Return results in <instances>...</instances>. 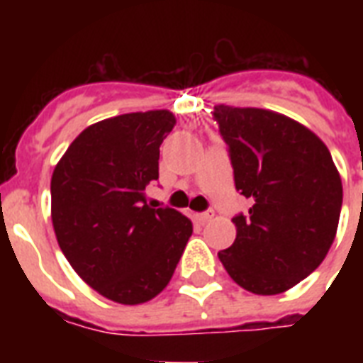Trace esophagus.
<instances>
[{"label": "esophagus", "instance_id": "obj_1", "mask_svg": "<svg viewBox=\"0 0 363 363\" xmlns=\"http://www.w3.org/2000/svg\"><path fill=\"white\" fill-rule=\"evenodd\" d=\"M213 216H215V211H205V213H199V215H196V218H198L201 224H205V222H211L213 220Z\"/></svg>", "mask_w": 363, "mask_h": 363}]
</instances>
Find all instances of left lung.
<instances>
[{"mask_svg":"<svg viewBox=\"0 0 363 363\" xmlns=\"http://www.w3.org/2000/svg\"><path fill=\"white\" fill-rule=\"evenodd\" d=\"M239 192L252 201L233 216L235 241L218 258L239 286L273 296L296 286L326 258L337 232L343 184L328 147L273 111L216 105Z\"/></svg>","mask_w":363,"mask_h":363,"instance_id":"left-lung-1","label":"left lung"}]
</instances>
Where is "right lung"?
I'll use <instances>...</instances> for the list:
<instances>
[{
  "instance_id": "right-lung-1",
  "label": "right lung",
  "mask_w": 363,
  "mask_h": 363,
  "mask_svg": "<svg viewBox=\"0 0 363 363\" xmlns=\"http://www.w3.org/2000/svg\"><path fill=\"white\" fill-rule=\"evenodd\" d=\"M175 125L169 111L128 113L81 131L54 167L52 226L77 275L104 298L139 305L171 281L192 222L147 203L158 181L160 145Z\"/></svg>"
}]
</instances>
